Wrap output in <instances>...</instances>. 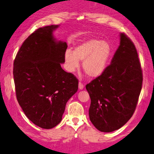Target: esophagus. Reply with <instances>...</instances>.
<instances>
[{"label": "esophagus", "mask_w": 154, "mask_h": 154, "mask_svg": "<svg viewBox=\"0 0 154 154\" xmlns=\"http://www.w3.org/2000/svg\"><path fill=\"white\" fill-rule=\"evenodd\" d=\"M83 88H84V85L81 82H79V89L81 90V89H83Z\"/></svg>", "instance_id": "34e87169"}]
</instances>
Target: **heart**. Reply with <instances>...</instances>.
Listing matches in <instances>:
<instances>
[{
	"label": "heart",
	"mask_w": 154,
	"mask_h": 154,
	"mask_svg": "<svg viewBox=\"0 0 154 154\" xmlns=\"http://www.w3.org/2000/svg\"><path fill=\"white\" fill-rule=\"evenodd\" d=\"M112 47L106 41L89 38L83 41L65 53V63L67 70L73 73L82 61V68L90 78L98 77L104 73L111 57Z\"/></svg>",
	"instance_id": "b5f03b06"
}]
</instances>
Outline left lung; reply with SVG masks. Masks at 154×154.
Listing matches in <instances>:
<instances>
[{"label":"left lung","mask_w":154,"mask_h":154,"mask_svg":"<svg viewBox=\"0 0 154 154\" xmlns=\"http://www.w3.org/2000/svg\"><path fill=\"white\" fill-rule=\"evenodd\" d=\"M137 52L125 33L104 73L86 85L91 98L89 119L102 132L121 128L133 116L142 87Z\"/></svg>","instance_id":"obj_1"}]
</instances>
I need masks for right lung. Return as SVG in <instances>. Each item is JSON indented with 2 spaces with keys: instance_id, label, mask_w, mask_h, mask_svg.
<instances>
[{
  "instance_id": "obj_1",
  "label": "right lung",
  "mask_w": 154,
  "mask_h": 154,
  "mask_svg": "<svg viewBox=\"0 0 154 154\" xmlns=\"http://www.w3.org/2000/svg\"><path fill=\"white\" fill-rule=\"evenodd\" d=\"M58 27L36 30L23 42L14 61L17 101L26 116L43 129L61 122L66 103L78 89L76 77L61 68L67 45L53 37Z\"/></svg>"
}]
</instances>
